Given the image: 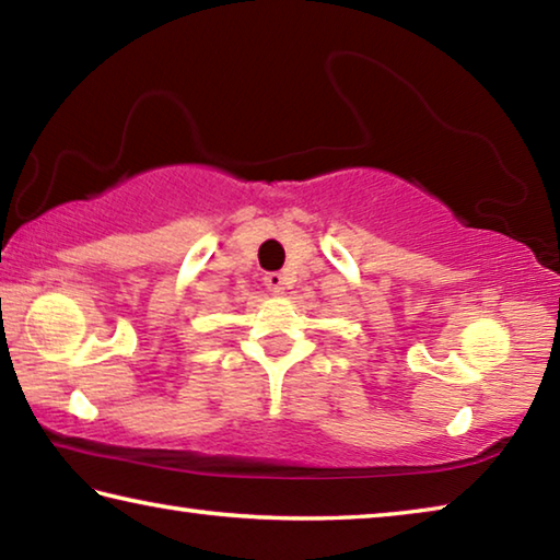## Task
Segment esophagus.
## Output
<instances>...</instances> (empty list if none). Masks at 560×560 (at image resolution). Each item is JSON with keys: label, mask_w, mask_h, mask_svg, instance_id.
Listing matches in <instances>:
<instances>
[{"label": "esophagus", "mask_w": 560, "mask_h": 560, "mask_svg": "<svg viewBox=\"0 0 560 560\" xmlns=\"http://www.w3.org/2000/svg\"><path fill=\"white\" fill-rule=\"evenodd\" d=\"M264 287H267L271 293H283V277L277 271H271L264 277Z\"/></svg>", "instance_id": "34e87169"}]
</instances>
